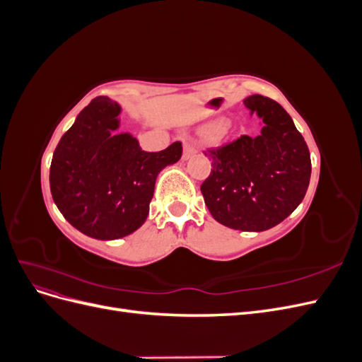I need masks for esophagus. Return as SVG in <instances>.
<instances>
[{
	"label": "esophagus",
	"instance_id": "34e87169",
	"mask_svg": "<svg viewBox=\"0 0 362 362\" xmlns=\"http://www.w3.org/2000/svg\"><path fill=\"white\" fill-rule=\"evenodd\" d=\"M196 152H198V148H196V145L193 144L192 140H185L184 141V152H182V158H190L192 156H194Z\"/></svg>",
	"mask_w": 362,
	"mask_h": 362
}]
</instances>
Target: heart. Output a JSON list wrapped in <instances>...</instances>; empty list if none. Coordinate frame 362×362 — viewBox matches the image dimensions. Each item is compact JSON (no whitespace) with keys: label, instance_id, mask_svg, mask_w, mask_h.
<instances>
[{"label":"heart","instance_id":"obj_1","mask_svg":"<svg viewBox=\"0 0 362 362\" xmlns=\"http://www.w3.org/2000/svg\"><path fill=\"white\" fill-rule=\"evenodd\" d=\"M222 128H223L222 125H217V127H216V129H222Z\"/></svg>","mask_w":362,"mask_h":362}]
</instances>
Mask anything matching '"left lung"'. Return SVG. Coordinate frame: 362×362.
<instances>
[{
  "instance_id": "8db88e82",
  "label": "left lung",
  "mask_w": 362,
  "mask_h": 362,
  "mask_svg": "<svg viewBox=\"0 0 362 362\" xmlns=\"http://www.w3.org/2000/svg\"><path fill=\"white\" fill-rule=\"evenodd\" d=\"M245 105L264 122L261 134L240 136L204 151L211 158V172L201 192L218 223L240 231H266L302 202L311 157L290 115L276 101L252 95Z\"/></svg>"
}]
</instances>
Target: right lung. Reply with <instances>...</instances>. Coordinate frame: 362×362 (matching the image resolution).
Masks as SVG:
<instances>
[{
  "label": "right lung",
  "mask_w": 362,
  "mask_h": 362,
  "mask_svg": "<svg viewBox=\"0 0 362 362\" xmlns=\"http://www.w3.org/2000/svg\"><path fill=\"white\" fill-rule=\"evenodd\" d=\"M120 107L96 96L63 134L49 168L52 199L83 234L115 240L146 221L157 175L182 156L173 141L158 152L141 151L129 134H115Z\"/></svg>",
  "instance_id": "obj_1"
}]
</instances>
